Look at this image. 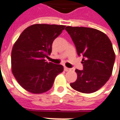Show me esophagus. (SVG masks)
<instances>
[{"label": "esophagus", "mask_w": 120, "mask_h": 120, "mask_svg": "<svg viewBox=\"0 0 120 120\" xmlns=\"http://www.w3.org/2000/svg\"><path fill=\"white\" fill-rule=\"evenodd\" d=\"M64 70H65V71H71V69H69V68H67V67H64Z\"/></svg>", "instance_id": "obj_1"}]
</instances>
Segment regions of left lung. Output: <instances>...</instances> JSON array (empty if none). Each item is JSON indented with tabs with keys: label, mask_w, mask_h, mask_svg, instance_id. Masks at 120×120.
Wrapping results in <instances>:
<instances>
[{
	"label": "left lung",
	"mask_w": 120,
	"mask_h": 120,
	"mask_svg": "<svg viewBox=\"0 0 120 120\" xmlns=\"http://www.w3.org/2000/svg\"><path fill=\"white\" fill-rule=\"evenodd\" d=\"M76 48L83 55V70L76 69V80L71 83L75 90L83 93L96 92L109 80L112 74L115 54L109 37L98 30L85 27L67 26Z\"/></svg>",
	"instance_id": "obj_1"
}]
</instances>
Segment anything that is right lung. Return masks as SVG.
Instances as JSON below:
<instances>
[{"label":"right lung","instance_id":"1","mask_svg":"<svg viewBox=\"0 0 120 120\" xmlns=\"http://www.w3.org/2000/svg\"><path fill=\"white\" fill-rule=\"evenodd\" d=\"M65 26L34 24L24 30L11 51L12 73L23 88L40 94L52 87L56 76L64 71L60 64L45 62L52 44Z\"/></svg>","mask_w":120,"mask_h":120}]
</instances>
